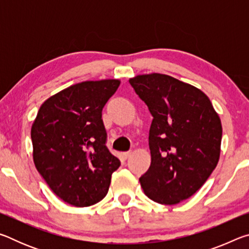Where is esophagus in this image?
<instances>
[{
  "label": "esophagus",
  "mask_w": 249,
  "mask_h": 249,
  "mask_svg": "<svg viewBox=\"0 0 249 249\" xmlns=\"http://www.w3.org/2000/svg\"><path fill=\"white\" fill-rule=\"evenodd\" d=\"M130 154H132V153H130V151H125V153L122 154V157H123L124 159H127L129 156H130Z\"/></svg>",
  "instance_id": "obj_1"
}]
</instances>
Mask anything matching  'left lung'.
Here are the masks:
<instances>
[{
    "instance_id": "left-lung-1",
    "label": "left lung",
    "mask_w": 249,
    "mask_h": 249,
    "mask_svg": "<svg viewBox=\"0 0 249 249\" xmlns=\"http://www.w3.org/2000/svg\"><path fill=\"white\" fill-rule=\"evenodd\" d=\"M129 83L153 116L151 163L140 178L142 190L157 203H179L195 195L215 169L220 117L203 92L170 75H137Z\"/></svg>"
}]
</instances>
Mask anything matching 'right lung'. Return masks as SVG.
<instances>
[{"mask_svg":"<svg viewBox=\"0 0 249 249\" xmlns=\"http://www.w3.org/2000/svg\"><path fill=\"white\" fill-rule=\"evenodd\" d=\"M119 80L84 81L49 98L32 126L34 162L57 196L84 208L107 195L120 159L107 147L102 109Z\"/></svg>","mask_w":249,"mask_h":249,"instance_id":"right-lung-1","label":"right lung"}]
</instances>
